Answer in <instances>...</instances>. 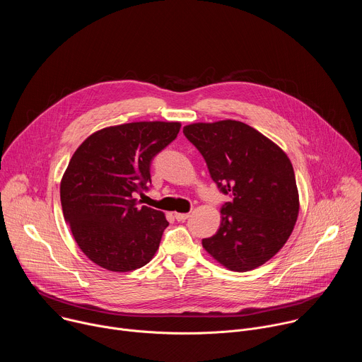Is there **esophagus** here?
I'll return each mask as SVG.
<instances>
[{"label":"esophagus","mask_w":362,"mask_h":362,"mask_svg":"<svg viewBox=\"0 0 362 362\" xmlns=\"http://www.w3.org/2000/svg\"><path fill=\"white\" fill-rule=\"evenodd\" d=\"M189 216H190L189 214H177V212L175 214V218H176L179 222H183V221H186Z\"/></svg>","instance_id":"obj_1"}]
</instances>
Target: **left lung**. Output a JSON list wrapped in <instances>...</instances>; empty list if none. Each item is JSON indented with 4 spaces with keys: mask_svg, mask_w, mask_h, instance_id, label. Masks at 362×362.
I'll use <instances>...</instances> for the list:
<instances>
[{
    "mask_svg": "<svg viewBox=\"0 0 362 362\" xmlns=\"http://www.w3.org/2000/svg\"><path fill=\"white\" fill-rule=\"evenodd\" d=\"M183 133L200 151L221 192L232 196L221 209L218 232L202 240L204 250L235 272L264 265L286 243L299 214L286 153L236 120L193 123Z\"/></svg>",
    "mask_w": 362,
    "mask_h": 362,
    "instance_id": "8db88e82",
    "label": "left lung"
}]
</instances>
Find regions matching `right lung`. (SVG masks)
I'll use <instances>...</instances> for the list:
<instances>
[{"instance_id":"obj_1","label":"right lung","mask_w":362,"mask_h":362,"mask_svg":"<svg viewBox=\"0 0 362 362\" xmlns=\"http://www.w3.org/2000/svg\"><path fill=\"white\" fill-rule=\"evenodd\" d=\"M179 122L105 127L74 151L60 183L62 208L83 253L95 265L129 272L151 261L169 226L163 212L139 206L150 163L172 143Z\"/></svg>"}]
</instances>
